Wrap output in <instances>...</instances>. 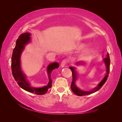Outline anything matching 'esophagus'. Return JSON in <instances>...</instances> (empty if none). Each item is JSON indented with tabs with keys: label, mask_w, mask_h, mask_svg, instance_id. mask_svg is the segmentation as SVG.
Instances as JSON below:
<instances>
[{
	"label": "esophagus",
	"mask_w": 122,
	"mask_h": 122,
	"mask_svg": "<svg viewBox=\"0 0 122 122\" xmlns=\"http://www.w3.org/2000/svg\"><path fill=\"white\" fill-rule=\"evenodd\" d=\"M66 63H67V61H66V60H64L61 62V67H64V66H65V65L66 64Z\"/></svg>",
	"instance_id": "obj_1"
}]
</instances>
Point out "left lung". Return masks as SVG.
<instances>
[{
  "label": "left lung",
  "instance_id": "8db88e82",
  "mask_svg": "<svg viewBox=\"0 0 122 122\" xmlns=\"http://www.w3.org/2000/svg\"><path fill=\"white\" fill-rule=\"evenodd\" d=\"M103 61H104V63L106 66V74L105 76L104 77V78L102 79L101 81L100 82L99 84L97 86L95 87L94 89H93L91 91H82L81 90H80V88H79L75 84V81H76V79H77V76L76 72L75 70V68L72 67H69V68L71 70L72 73L73 80H72V82L71 83V90L77 96H85V95H90L91 94H93L100 89V88L102 87V86H103V84H104L105 83V82L106 81L107 79V78L108 77V74L109 73L110 61V58H109V55L108 53L107 54L106 57L104 58ZM80 63H81V62H80ZM80 63L79 62H77V64L79 65Z\"/></svg>",
  "mask_w": 122,
  "mask_h": 122
}]
</instances>
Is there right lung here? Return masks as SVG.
Returning a JSON list of instances; mask_svg holds the SVG:
<instances>
[{"instance_id": "1", "label": "right lung", "mask_w": 122, "mask_h": 122, "mask_svg": "<svg viewBox=\"0 0 122 122\" xmlns=\"http://www.w3.org/2000/svg\"><path fill=\"white\" fill-rule=\"evenodd\" d=\"M30 33H24L20 35L17 40L16 46L13 50L12 56L11 67L12 74L18 84L23 90L36 95H42L45 94L48 90L51 87L52 80L50 77L51 74L54 69L58 68L59 64L57 62H55L48 66L47 70L49 81L47 86L41 87L31 86L27 81L25 75L22 71L20 62L21 54L24 49L25 45L30 42Z\"/></svg>"}]
</instances>
